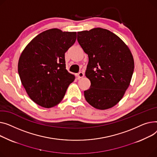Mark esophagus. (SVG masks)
<instances>
[{"label": "esophagus", "mask_w": 157, "mask_h": 157, "mask_svg": "<svg viewBox=\"0 0 157 157\" xmlns=\"http://www.w3.org/2000/svg\"><path fill=\"white\" fill-rule=\"evenodd\" d=\"M84 73L83 72H79L78 73H77V78L79 79V78H82V77H84Z\"/></svg>", "instance_id": "obj_1"}]
</instances>
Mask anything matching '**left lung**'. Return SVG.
<instances>
[{"mask_svg":"<svg viewBox=\"0 0 157 157\" xmlns=\"http://www.w3.org/2000/svg\"><path fill=\"white\" fill-rule=\"evenodd\" d=\"M77 40L89 57L86 76L90 87L84 91L86 100L98 109L112 108L130 85L134 62L129 48L117 35L101 28L77 32Z\"/></svg>","mask_w":157,"mask_h":157,"instance_id":"1","label":"left lung"}]
</instances>
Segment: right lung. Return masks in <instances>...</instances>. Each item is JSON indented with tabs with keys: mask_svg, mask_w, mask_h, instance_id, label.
<instances>
[{
	"mask_svg": "<svg viewBox=\"0 0 157 157\" xmlns=\"http://www.w3.org/2000/svg\"><path fill=\"white\" fill-rule=\"evenodd\" d=\"M77 32L58 29L45 30L28 44L19 59L18 73L30 99L52 108L63 99L75 75L66 69L64 53L75 43Z\"/></svg>",
	"mask_w": 157,
	"mask_h": 157,
	"instance_id": "obj_1",
	"label": "right lung"
}]
</instances>
